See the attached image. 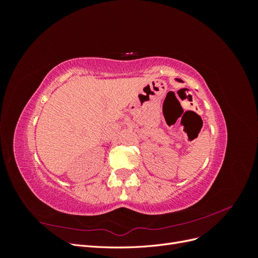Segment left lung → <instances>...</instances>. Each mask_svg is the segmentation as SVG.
<instances>
[{
  "label": "left lung",
  "instance_id": "8db88e82",
  "mask_svg": "<svg viewBox=\"0 0 258 258\" xmlns=\"http://www.w3.org/2000/svg\"><path fill=\"white\" fill-rule=\"evenodd\" d=\"M177 81H178V82H181V80H177Z\"/></svg>",
  "mask_w": 258,
  "mask_h": 258
}]
</instances>
